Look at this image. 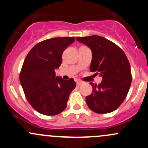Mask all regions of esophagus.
Instances as JSON below:
<instances>
[{"label": "esophagus", "instance_id": "1", "mask_svg": "<svg viewBox=\"0 0 148 148\" xmlns=\"http://www.w3.org/2000/svg\"><path fill=\"white\" fill-rule=\"evenodd\" d=\"M76 82H77V86H81V85L82 84V82H81V81H79V80H77V81H76Z\"/></svg>", "mask_w": 148, "mask_h": 148}]
</instances>
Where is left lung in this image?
I'll return each instance as SVG.
<instances>
[{"mask_svg": "<svg viewBox=\"0 0 148 148\" xmlns=\"http://www.w3.org/2000/svg\"><path fill=\"white\" fill-rule=\"evenodd\" d=\"M76 40L91 48L90 71L103 79L98 85L90 83L93 91L86 97L88 108L97 113L115 111L125 100L131 84V70L126 55L115 43L99 35Z\"/></svg>", "mask_w": 148, "mask_h": 148, "instance_id": "1", "label": "left lung"}]
</instances>
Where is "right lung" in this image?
Returning <instances> with one entry per match:
<instances>
[{
  "label": "right lung",
  "mask_w": 148,
  "mask_h": 148,
  "mask_svg": "<svg viewBox=\"0 0 148 148\" xmlns=\"http://www.w3.org/2000/svg\"><path fill=\"white\" fill-rule=\"evenodd\" d=\"M74 37H54L43 40L31 49L20 73V82L27 101L37 112L55 116L66 108L69 94L76 87L73 79L56 77L62 55Z\"/></svg>",
  "instance_id": "right-lung-1"
}]
</instances>
